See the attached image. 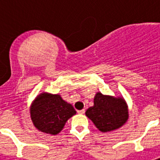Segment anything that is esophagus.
<instances>
[{
	"label": "esophagus",
	"mask_w": 160,
	"mask_h": 160,
	"mask_svg": "<svg viewBox=\"0 0 160 160\" xmlns=\"http://www.w3.org/2000/svg\"><path fill=\"white\" fill-rule=\"evenodd\" d=\"M85 109H80V110H77L78 114H85Z\"/></svg>",
	"instance_id": "34e87169"
}]
</instances>
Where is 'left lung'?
<instances>
[{
	"label": "left lung",
	"mask_w": 160,
	"mask_h": 160,
	"mask_svg": "<svg viewBox=\"0 0 160 160\" xmlns=\"http://www.w3.org/2000/svg\"><path fill=\"white\" fill-rule=\"evenodd\" d=\"M86 116L102 132H109L121 127L128 119V109L121 98H114L97 93L94 106L85 112Z\"/></svg>",
	"instance_id": "left-lung-1"
}]
</instances>
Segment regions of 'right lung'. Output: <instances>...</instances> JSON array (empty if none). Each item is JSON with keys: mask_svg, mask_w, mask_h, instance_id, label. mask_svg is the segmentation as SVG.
<instances>
[{"mask_svg": "<svg viewBox=\"0 0 160 160\" xmlns=\"http://www.w3.org/2000/svg\"><path fill=\"white\" fill-rule=\"evenodd\" d=\"M76 111L70 104L59 95L43 93L36 98L31 108V117L34 125L42 132L57 134L65 123Z\"/></svg>", "mask_w": 160, "mask_h": 160, "instance_id": "add662e5", "label": "right lung"}]
</instances>
